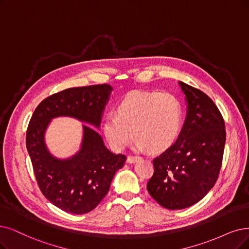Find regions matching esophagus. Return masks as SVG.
<instances>
[{
    "instance_id": "esophagus-1",
    "label": "esophagus",
    "mask_w": 249,
    "mask_h": 249,
    "mask_svg": "<svg viewBox=\"0 0 249 249\" xmlns=\"http://www.w3.org/2000/svg\"><path fill=\"white\" fill-rule=\"evenodd\" d=\"M140 159H141L140 156H128L127 159H126V161L128 163H135V162L140 160Z\"/></svg>"
}]
</instances>
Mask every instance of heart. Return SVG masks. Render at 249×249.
I'll list each match as a JSON object with an SVG mask.
<instances>
[{
    "label": "heart",
    "instance_id": "b5f03b06",
    "mask_svg": "<svg viewBox=\"0 0 249 249\" xmlns=\"http://www.w3.org/2000/svg\"><path fill=\"white\" fill-rule=\"evenodd\" d=\"M182 106L170 93L135 91L118 103L116 112H109L104 119L103 131L108 144L122 151L138 138V149L162 151L174 144L180 133ZM135 134H133V132Z\"/></svg>",
    "mask_w": 249,
    "mask_h": 249
}]
</instances>
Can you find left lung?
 <instances>
[{"instance_id": "1", "label": "left lung", "mask_w": 249, "mask_h": 249, "mask_svg": "<svg viewBox=\"0 0 249 249\" xmlns=\"http://www.w3.org/2000/svg\"><path fill=\"white\" fill-rule=\"evenodd\" d=\"M187 104L177 141L153 159L154 174L147 184L153 199L167 210L191 206L211 191L222 166L226 131L212 99L178 82Z\"/></svg>"}]
</instances>
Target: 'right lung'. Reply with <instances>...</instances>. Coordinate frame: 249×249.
<instances>
[{"label":"right lung","instance_id":"add662e5","mask_svg":"<svg viewBox=\"0 0 249 249\" xmlns=\"http://www.w3.org/2000/svg\"><path fill=\"white\" fill-rule=\"evenodd\" d=\"M112 90L106 84L66 89L39 103L29 122L26 148L38 187L50 202L66 213L84 214L93 211L108 193L115 173L124 164L125 156L109 150L92 128L100 130ZM61 116L90 125H82L80 150L67 159L50 153L44 138L52 119Z\"/></svg>","mask_w":249,"mask_h":249}]
</instances>
